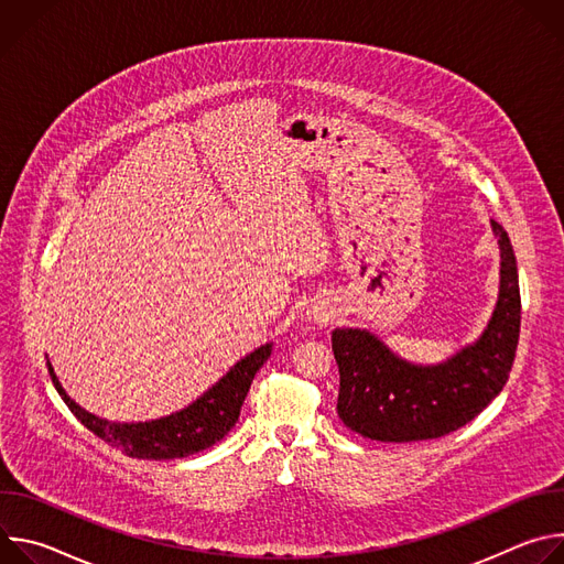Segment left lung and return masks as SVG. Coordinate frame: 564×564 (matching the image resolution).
Segmentation results:
<instances>
[{
    "label": "left lung",
    "instance_id": "8db88e82",
    "mask_svg": "<svg viewBox=\"0 0 564 564\" xmlns=\"http://www.w3.org/2000/svg\"><path fill=\"white\" fill-rule=\"evenodd\" d=\"M491 225L502 252L500 299L473 346L440 366H415L366 330L333 333L337 413L350 431L377 442L437 440L475 420L500 394L518 350L522 303L509 234L500 223Z\"/></svg>",
    "mask_w": 564,
    "mask_h": 564
}]
</instances>
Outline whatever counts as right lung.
I'll list each match as a JSON object with an SVG mask.
<instances>
[{
	"label": "right lung",
	"instance_id": "right-lung-1",
	"mask_svg": "<svg viewBox=\"0 0 564 564\" xmlns=\"http://www.w3.org/2000/svg\"><path fill=\"white\" fill-rule=\"evenodd\" d=\"M272 346L265 344L246 359H240L216 386H212L203 397H198L192 406L181 413H174L163 420H153L144 424H111L100 420L75 401L59 386L51 364L48 372L55 390L64 399L68 411L83 422L94 435L107 444L120 448L129 457L138 459H176L200 453L216 442H220L231 426L238 422L240 406L248 397L257 370L268 361Z\"/></svg>",
	"mask_w": 564,
	"mask_h": 564
}]
</instances>
